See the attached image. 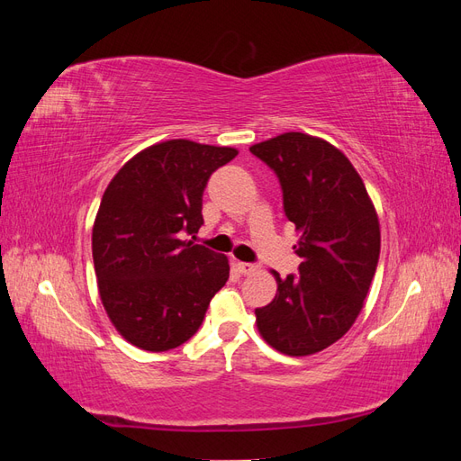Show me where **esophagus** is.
Here are the masks:
<instances>
[{"mask_svg": "<svg viewBox=\"0 0 461 461\" xmlns=\"http://www.w3.org/2000/svg\"><path fill=\"white\" fill-rule=\"evenodd\" d=\"M236 267L242 275H254L258 271V265L256 263H246V261H239L236 263Z\"/></svg>", "mask_w": 461, "mask_h": 461, "instance_id": "34e87169", "label": "esophagus"}]
</instances>
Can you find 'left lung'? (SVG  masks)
Returning <instances> with one entry per match:
<instances>
[{"label":"left lung","instance_id":"obj_1","mask_svg":"<svg viewBox=\"0 0 461 461\" xmlns=\"http://www.w3.org/2000/svg\"><path fill=\"white\" fill-rule=\"evenodd\" d=\"M283 188L300 234V275L276 278L271 303L256 310L263 340L286 356H310L342 339L357 319L381 252V229L364 180L323 138L285 132L249 148Z\"/></svg>","mask_w":461,"mask_h":461}]
</instances>
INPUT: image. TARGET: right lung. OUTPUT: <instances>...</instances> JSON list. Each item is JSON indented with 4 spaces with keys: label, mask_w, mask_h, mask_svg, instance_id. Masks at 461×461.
<instances>
[{
    "label": "right lung",
    "mask_w": 461,
    "mask_h": 461,
    "mask_svg": "<svg viewBox=\"0 0 461 461\" xmlns=\"http://www.w3.org/2000/svg\"><path fill=\"white\" fill-rule=\"evenodd\" d=\"M239 149L190 140L153 144L124 163L92 229L100 298L124 340L148 352L186 342L229 278V259L202 244L209 176Z\"/></svg>",
    "instance_id": "obj_1"
}]
</instances>
